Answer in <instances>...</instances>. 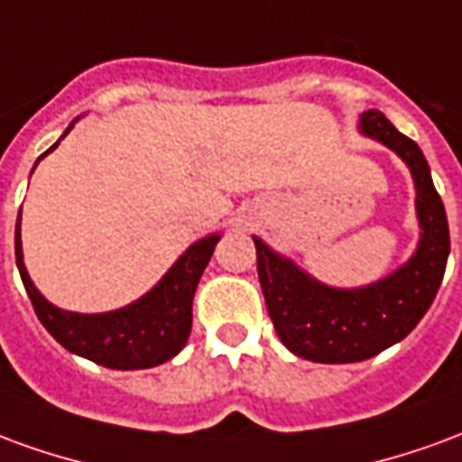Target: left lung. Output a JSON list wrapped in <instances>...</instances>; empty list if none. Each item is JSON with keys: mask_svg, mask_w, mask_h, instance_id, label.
<instances>
[{"mask_svg": "<svg viewBox=\"0 0 462 462\" xmlns=\"http://www.w3.org/2000/svg\"><path fill=\"white\" fill-rule=\"evenodd\" d=\"M358 128L396 151L411 168L423 230L411 262L371 287L331 290L254 237L257 274L277 337L291 354L317 364L364 361L408 337L436 300L450 252L446 208L420 148L381 111H366Z\"/></svg>", "mask_w": 462, "mask_h": 462, "instance_id": "left-lung-1", "label": "left lung"}]
</instances>
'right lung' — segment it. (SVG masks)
<instances>
[{"label":"right lung","mask_w":462,"mask_h":462,"mask_svg":"<svg viewBox=\"0 0 462 462\" xmlns=\"http://www.w3.org/2000/svg\"><path fill=\"white\" fill-rule=\"evenodd\" d=\"M69 131L71 125L66 128V133ZM56 145H51L46 152L54 151ZM19 217H22V210H19ZM217 240L220 235H210L205 240L195 242L190 250L172 264L158 287H152L138 301L118 311H108V314H74V311L56 310L54 304H49L36 291L22 260L19 222L14 232V254L36 317L61 346L79 356L91 358L101 366L133 371V368H151L165 364L185 346L192 327V297Z\"/></svg>","instance_id":"obj_1"}]
</instances>
